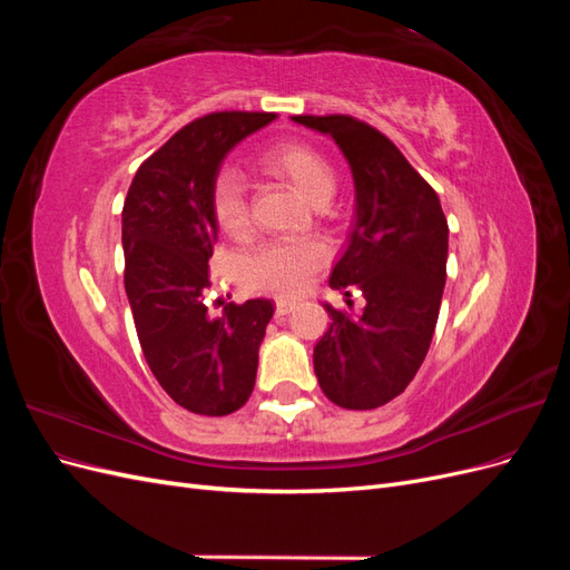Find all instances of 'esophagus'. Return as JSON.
<instances>
[{
	"label": "esophagus",
	"instance_id": "obj_1",
	"mask_svg": "<svg viewBox=\"0 0 570 570\" xmlns=\"http://www.w3.org/2000/svg\"><path fill=\"white\" fill-rule=\"evenodd\" d=\"M295 304H297V299H292V297H278V299H275V314H278V316L289 314L292 308H295Z\"/></svg>",
	"mask_w": 570,
	"mask_h": 570
}]
</instances>
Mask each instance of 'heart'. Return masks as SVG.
Returning a JSON list of instances; mask_svg holds the SVG:
<instances>
[{
	"label": "heart",
	"mask_w": 570,
	"mask_h": 570,
	"mask_svg": "<svg viewBox=\"0 0 570 570\" xmlns=\"http://www.w3.org/2000/svg\"><path fill=\"white\" fill-rule=\"evenodd\" d=\"M266 164L295 183L299 193L314 202L333 195L335 168L321 151L302 142H283L266 154ZM212 209L218 228L239 235L247 228V180L237 168H223L212 187ZM323 245L314 239H273L245 258V281L254 287L292 292L304 285L306 275L323 258Z\"/></svg>",
	"instance_id": "1"
}]
</instances>
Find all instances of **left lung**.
I'll list each match as a JSON object with an SVG mask.
<instances>
[{"mask_svg": "<svg viewBox=\"0 0 570 570\" xmlns=\"http://www.w3.org/2000/svg\"><path fill=\"white\" fill-rule=\"evenodd\" d=\"M333 137L354 178V226L331 287L364 297L358 312L323 308L314 347L323 394L342 409H377L402 394L433 340L446 281L450 228L440 197L392 140L352 116H292Z\"/></svg>", "mask_w": 570, "mask_h": 570, "instance_id": "8db88e82", "label": "left lung"}]
</instances>
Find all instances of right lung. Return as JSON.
I'll return each instance as SVG.
<instances>
[{"label":"right lung","instance_id":"right-lung-1","mask_svg":"<svg viewBox=\"0 0 570 570\" xmlns=\"http://www.w3.org/2000/svg\"><path fill=\"white\" fill-rule=\"evenodd\" d=\"M275 120L218 111L178 130L137 168L120 214L126 295L147 364L166 394L199 416H228L254 390L273 302H204L218 235L212 187L228 151Z\"/></svg>","mask_w":570,"mask_h":570}]
</instances>
